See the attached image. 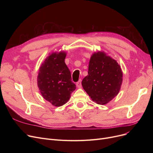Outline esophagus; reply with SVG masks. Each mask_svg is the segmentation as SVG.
<instances>
[{"label": "esophagus", "instance_id": "1", "mask_svg": "<svg viewBox=\"0 0 153 153\" xmlns=\"http://www.w3.org/2000/svg\"><path fill=\"white\" fill-rule=\"evenodd\" d=\"M76 85H77V88H81V87H82L81 79H80L79 81L76 83Z\"/></svg>", "mask_w": 153, "mask_h": 153}]
</instances>
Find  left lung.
I'll list each match as a JSON object with an SVG mask.
<instances>
[{
	"label": "left lung",
	"mask_w": 153,
	"mask_h": 153,
	"mask_svg": "<svg viewBox=\"0 0 153 153\" xmlns=\"http://www.w3.org/2000/svg\"><path fill=\"white\" fill-rule=\"evenodd\" d=\"M122 77L118 62L99 51L91 56L88 75L83 79L82 85L93 101L104 105L118 94Z\"/></svg>",
	"instance_id": "obj_1"
}]
</instances>
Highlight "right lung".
<instances>
[{"label": "right lung", "mask_w": 153, "mask_h": 153, "mask_svg": "<svg viewBox=\"0 0 153 153\" xmlns=\"http://www.w3.org/2000/svg\"><path fill=\"white\" fill-rule=\"evenodd\" d=\"M66 56V53L60 52L47 57L39 68L37 78L43 97L56 107L65 104L76 88L64 62Z\"/></svg>", "instance_id": "obj_1"}]
</instances>
